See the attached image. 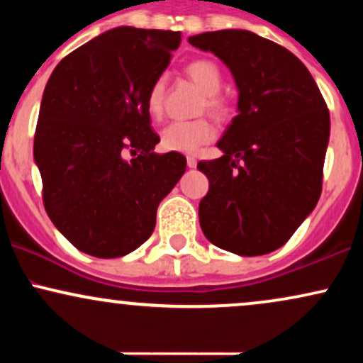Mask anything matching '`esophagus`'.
<instances>
[{"mask_svg": "<svg viewBox=\"0 0 363 363\" xmlns=\"http://www.w3.org/2000/svg\"><path fill=\"white\" fill-rule=\"evenodd\" d=\"M186 160H187V167H189V169H194L196 165H198V160H196V158H194L193 155H189V157H187Z\"/></svg>", "mask_w": 363, "mask_h": 363, "instance_id": "1", "label": "esophagus"}]
</instances>
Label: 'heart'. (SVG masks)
I'll use <instances>...</instances> for the list:
<instances>
[{"label":"heart","instance_id":"1","mask_svg":"<svg viewBox=\"0 0 363 363\" xmlns=\"http://www.w3.org/2000/svg\"><path fill=\"white\" fill-rule=\"evenodd\" d=\"M186 74L193 80L199 90L205 91V107L215 118L223 119L227 116V106L218 97L222 89V73L216 62L210 60H196L186 66ZM165 97V80L158 78L150 86L147 95V107L153 118H158L164 111ZM215 129L205 119L198 121H176L162 129L160 147L165 152L194 153L196 150L208 141L213 140Z\"/></svg>","mask_w":363,"mask_h":363}]
</instances>
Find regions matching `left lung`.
<instances>
[{"instance_id":"obj_1","label":"left lung","mask_w":363,"mask_h":363,"mask_svg":"<svg viewBox=\"0 0 363 363\" xmlns=\"http://www.w3.org/2000/svg\"><path fill=\"white\" fill-rule=\"evenodd\" d=\"M230 69L237 116L199 162L210 181L199 225L211 244L239 256L281 247L319 201L329 111L314 78L289 49L240 28L191 35Z\"/></svg>"}]
</instances>
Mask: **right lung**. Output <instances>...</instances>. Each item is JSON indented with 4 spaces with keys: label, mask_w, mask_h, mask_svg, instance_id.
Segmentation results:
<instances>
[{
    "label": "right lung",
    "mask_w": 363,
    "mask_h": 363,
    "mask_svg": "<svg viewBox=\"0 0 363 363\" xmlns=\"http://www.w3.org/2000/svg\"><path fill=\"white\" fill-rule=\"evenodd\" d=\"M179 44L181 32L116 27L74 49L49 77L34 160L49 218L82 252L106 259L138 249L186 172L184 155L153 152L160 138L147 107Z\"/></svg>",
    "instance_id": "obj_1"
}]
</instances>
